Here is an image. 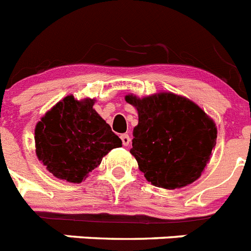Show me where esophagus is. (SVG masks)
Listing matches in <instances>:
<instances>
[{
	"label": "esophagus",
	"mask_w": 251,
	"mask_h": 251,
	"mask_svg": "<svg viewBox=\"0 0 251 251\" xmlns=\"http://www.w3.org/2000/svg\"><path fill=\"white\" fill-rule=\"evenodd\" d=\"M121 140H122V143H123L124 146H128V145L130 143V137H129V134H127V133L121 134Z\"/></svg>",
	"instance_id": "esophagus-1"
}]
</instances>
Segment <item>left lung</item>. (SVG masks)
<instances>
[{"mask_svg": "<svg viewBox=\"0 0 251 251\" xmlns=\"http://www.w3.org/2000/svg\"><path fill=\"white\" fill-rule=\"evenodd\" d=\"M138 110L130 153L155 187H185L197 180L209 161L217 129L207 114L190 100L174 94L143 99L126 96Z\"/></svg>", "mask_w": 251, "mask_h": 251, "instance_id": "obj_1", "label": "left lung"}]
</instances>
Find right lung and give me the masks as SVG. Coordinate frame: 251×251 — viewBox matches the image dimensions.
<instances>
[{
    "instance_id": "obj_1",
    "label": "right lung",
    "mask_w": 251,
    "mask_h": 251,
    "mask_svg": "<svg viewBox=\"0 0 251 251\" xmlns=\"http://www.w3.org/2000/svg\"><path fill=\"white\" fill-rule=\"evenodd\" d=\"M94 100L66 96L35 127L36 156L55 177L81 183L121 138L93 109Z\"/></svg>"
}]
</instances>
